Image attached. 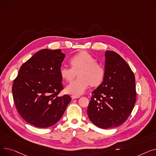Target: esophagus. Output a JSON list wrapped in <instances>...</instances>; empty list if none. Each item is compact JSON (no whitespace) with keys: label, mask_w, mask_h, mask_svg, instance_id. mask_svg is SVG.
Masks as SVG:
<instances>
[{"label":"esophagus","mask_w":156,"mask_h":156,"mask_svg":"<svg viewBox=\"0 0 156 156\" xmlns=\"http://www.w3.org/2000/svg\"><path fill=\"white\" fill-rule=\"evenodd\" d=\"M80 96H76V95H71V99H77V98H79Z\"/></svg>","instance_id":"obj_1"}]
</instances>
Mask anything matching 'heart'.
I'll return each instance as SVG.
<instances>
[{"mask_svg": "<svg viewBox=\"0 0 156 156\" xmlns=\"http://www.w3.org/2000/svg\"><path fill=\"white\" fill-rule=\"evenodd\" d=\"M69 62L71 68H60L61 77L67 82L75 78L76 73L78 78L66 88L68 94L78 96L83 94L90 85L98 87L102 83L104 69L90 54L86 51L80 52L73 55Z\"/></svg>", "mask_w": 156, "mask_h": 156, "instance_id": "1", "label": "heart"}]
</instances>
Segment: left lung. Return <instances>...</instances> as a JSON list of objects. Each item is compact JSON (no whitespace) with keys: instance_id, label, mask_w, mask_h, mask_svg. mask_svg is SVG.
<instances>
[{"instance_id":"8db88e82","label":"left lung","mask_w":156,"mask_h":156,"mask_svg":"<svg viewBox=\"0 0 156 156\" xmlns=\"http://www.w3.org/2000/svg\"><path fill=\"white\" fill-rule=\"evenodd\" d=\"M136 102L135 78L127 62L116 52H105L104 78L92 92L88 118L103 129L117 127L127 119Z\"/></svg>"}]
</instances>
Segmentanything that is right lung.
<instances>
[{
	"label": "right lung",
	"mask_w": 156,
	"mask_h": 156,
	"mask_svg": "<svg viewBox=\"0 0 156 156\" xmlns=\"http://www.w3.org/2000/svg\"><path fill=\"white\" fill-rule=\"evenodd\" d=\"M65 57L61 49H42L24 62L12 86L13 99L21 116L38 128L55 125L71 101L59 95L63 87L59 69Z\"/></svg>",
	"instance_id": "right-lung-1"
}]
</instances>
